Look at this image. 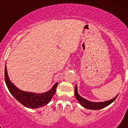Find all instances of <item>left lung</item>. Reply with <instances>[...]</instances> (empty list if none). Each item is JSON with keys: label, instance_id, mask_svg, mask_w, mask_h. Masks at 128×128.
Returning a JSON list of instances; mask_svg holds the SVG:
<instances>
[{"label": "left lung", "instance_id": "obj_1", "mask_svg": "<svg viewBox=\"0 0 128 128\" xmlns=\"http://www.w3.org/2000/svg\"><path fill=\"white\" fill-rule=\"evenodd\" d=\"M74 94H75V96L76 99H78V100L79 101L80 104L82 107H84V108H86V109L94 110L102 109V108H104L105 107H106V106H108V105H110L111 103H112L114 102L118 95L117 94L115 98L112 99L111 100H106V101H104V102H92V101L88 100L87 99H84V98H82L81 96H80V94H78V86H77V84L76 85Z\"/></svg>", "mask_w": 128, "mask_h": 128}]
</instances>
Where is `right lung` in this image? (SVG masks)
I'll return each mask as SVG.
<instances>
[{
	"label": "right lung",
	"mask_w": 128,
	"mask_h": 128,
	"mask_svg": "<svg viewBox=\"0 0 128 128\" xmlns=\"http://www.w3.org/2000/svg\"><path fill=\"white\" fill-rule=\"evenodd\" d=\"M5 82L11 95L24 106L29 108H38L46 106L50 102L56 92L58 82H56L51 89L42 94H36L20 90L16 86L9 78L7 71L6 63L5 65Z\"/></svg>",
	"instance_id": "add662e5"
}]
</instances>
